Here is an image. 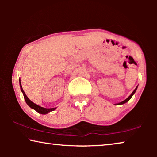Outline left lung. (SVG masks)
<instances>
[{
	"label": "left lung",
	"mask_w": 157,
	"mask_h": 157,
	"mask_svg": "<svg viewBox=\"0 0 157 157\" xmlns=\"http://www.w3.org/2000/svg\"><path fill=\"white\" fill-rule=\"evenodd\" d=\"M136 89H137V87H136V89H135L134 90V91H133V92L132 93V94H131V95H129V96L128 98H127L126 100H124V101H123V102H120V103H118V105H123V104H124V103H125V102H128V101H129V100L130 99H131V98L132 97V95L134 94V93H135V92H136Z\"/></svg>",
	"instance_id": "left-lung-1"
}]
</instances>
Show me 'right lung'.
Returning a JSON list of instances; mask_svg holds the SVG:
<instances>
[{
    "label": "right lung",
    "instance_id": "right-lung-1",
    "mask_svg": "<svg viewBox=\"0 0 157 157\" xmlns=\"http://www.w3.org/2000/svg\"><path fill=\"white\" fill-rule=\"evenodd\" d=\"M19 82H20V86H21V91L23 92V96H24L25 98V100L26 103H27L29 107H31L32 109H33L35 111H36L37 112L39 113H41V114H46L48 113L50 111H54L55 109L56 108H51V109H46V108H44V107H41L40 106L37 105L36 104H34V102H32V101L29 99V98L27 97V95H25L24 91H23V89L22 88V86H21V80L19 79Z\"/></svg>",
    "mask_w": 157,
    "mask_h": 157
}]
</instances>
